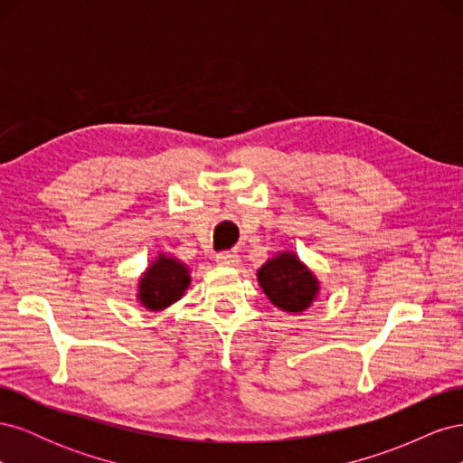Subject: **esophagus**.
<instances>
[{"mask_svg":"<svg viewBox=\"0 0 463 463\" xmlns=\"http://www.w3.org/2000/svg\"><path fill=\"white\" fill-rule=\"evenodd\" d=\"M216 262L220 266H235L240 262V255H237L235 250H222V253L216 255Z\"/></svg>","mask_w":463,"mask_h":463,"instance_id":"obj_1","label":"esophagus"}]
</instances>
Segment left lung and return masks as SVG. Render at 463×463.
<instances>
[{
  "label": "left lung",
  "instance_id": "left-lung-1",
  "mask_svg": "<svg viewBox=\"0 0 463 463\" xmlns=\"http://www.w3.org/2000/svg\"><path fill=\"white\" fill-rule=\"evenodd\" d=\"M257 278L266 298L288 313L305 311L318 293L315 274L293 253H279L262 264Z\"/></svg>",
  "mask_w": 463,
  "mask_h": 463
}]
</instances>
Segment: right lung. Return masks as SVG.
Instances as JSON below:
<instances>
[{
	"mask_svg": "<svg viewBox=\"0 0 463 463\" xmlns=\"http://www.w3.org/2000/svg\"><path fill=\"white\" fill-rule=\"evenodd\" d=\"M191 282L189 269L174 257L158 255L138 284L137 298L150 311H162L184 296Z\"/></svg>",
	"mask_w": 463,
	"mask_h": 463,
	"instance_id": "add662e5",
	"label": "right lung"
}]
</instances>
